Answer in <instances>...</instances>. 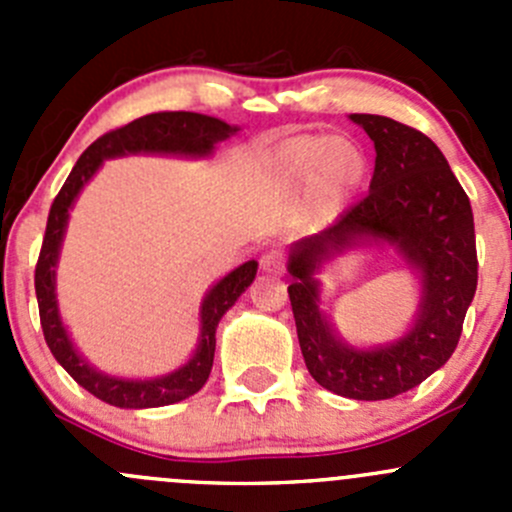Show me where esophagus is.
Returning a JSON list of instances; mask_svg holds the SVG:
<instances>
[{
    "label": "esophagus",
    "mask_w": 512,
    "mask_h": 512,
    "mask_svg": "<svg viewBox=\"0 0 512 512\" xmlns=\"http://www.w3.org/2000/svg\"><path fill=\"white\" fill-rule=\"evenodd\" d=\"M285 265H287V257L282 250L265 252L260 260L262 272H267V275H282V272H285Z\"/></svg>",
    "instance_id": "obj_1"
}]
</instances>
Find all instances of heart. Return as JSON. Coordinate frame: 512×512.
I'll list each match as a JSON object with an SVG mask.
<instances>
[{"mask_svg": "<svg viewBox=\"0 0 512 512\" xmlns=\"http://www.w3.org/2000/svg\"><path fill=\"white\" fill-rule=\"evenodd\" d=\"M275 168L289 183L312 180L317 210L332 213L361 185L366 158L347 138L297 136L277 148Z\"/></svg>", "mask_w": 512, "mask_h": 512, "instance_id": "heart-1", "label": "heart"}]
</instances>
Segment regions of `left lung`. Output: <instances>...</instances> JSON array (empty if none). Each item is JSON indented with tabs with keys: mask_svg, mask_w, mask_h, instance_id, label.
<instances>
[{
	"mask_svg": "<svg viewBox=\"0 0 512 512\" xmlns=\"http://www.w3.org/2000/svg\"><path fill=\"white\" fill-rule=\"evenodd\" d=\"M352 121L376 148L369 195L327 230L292 247L287 292L312 379L347 399L381 401L414 389L456 352L478 285L476 230L471 200L431 138L374 113H352ZM371 241L396 246L419 270L422 304L404 338L354 350L318 312L313 275L322 261Z\"/></svg>",
	"mask_w": 512,
	"mask_h": 512,
	"instance_id": "1",
	"label": "left lung"
}]
</instances>
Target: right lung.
<instances>
[{"mask_svg": "<svg viewBox=\"0 0 512 512\" xmlns=\"http://www.w3.org/2000/svg\"><path fill=\"white\" fill-rule=\"evenodd\" d=\"M237 128L220 118L203 116V113L190 111H160L136 118L116 131L103 133L96 138L81 158L76 160L74 170L69 173L66 183L61 185L59 195L54 198L46 220L44 242H41L39 262L34 272L36 302H39V319L44 329V339L49 344L54 359L71 374V379L84 386L89 394L118 409H153V406H168L175 401H183L203 389L213 369L215 356V329L223 314L237 302L242 292L252 285L257 275V262L250 260L223 277L203 299L200 307V344L195 349L193 359L180 366L173 374L158 376V379L133 381L108 376L96 371L71 344L69 332L59 317V304H56V262H59L61 240H64L66 223H69V210L74 205L76 195L81 193L86 183L94 178L106 158L126 156V153H170V156H190L203 158L210 156L215 143L225 141Z\"/></svg>", "mask_w": 512, "mask_h": 512, "instance_id": "add662e5", "label": "right lung"}]
</instances>
